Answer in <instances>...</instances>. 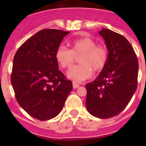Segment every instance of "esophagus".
Listing matches in <instances>:
<instances>
[{"instance_id":"34e87169","label":"esophagus","mask_w":146,"mask_h":146,"mask_svg":"<svg viewBox=\"0 0 146 146\" xmlns=\"http://www.w3.org/2000/svg\"><path fill=\"white\" fill-rule=\"evenodd\" d=\"M80 87V85L78 84V83H77V82H73V88H74V89L75 88H77Z\"/></svg>"}]
</instances>
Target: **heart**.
Wrapping results in <instances>:
<instances>
[{
  "label": "heart",
  "instance_id": "1",
  "mask_svg": "<svg viewBox=\"0 0 146 146\" xmlns=\"http://www.w3.org/2000/svg\"><path fill=\"white\" fill-rule=\"evenodd\" d=\"M71 50L60 46L55 52V60L63 68H69L80 56V65L72 67L67 72V77L74 82H82L92 76L94 72L104 69L108 59V51L105 46L96 44L88 37L76 39L70 42Z\"/></svg>",
  "mask_w": 146,
  "mask_h": 146
}]
</instances>
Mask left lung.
I'll use <instances>...</instances> for the list:
<instances>
[{
    "label": "left lung",
    "instance_id": "1",
    "mask_svg": "<svg viewBox=\"0 0 146 146\" xmlns=\"http://www.w3.org/2000/svg\"><path fill=\"white\" fill-rule=\"evenodd\" d=\"M99 33L109 51L108 59L96 79L86 85V105L94 116L109 118L123 111L136 91L139 64L124 36L106 28Z\"/></svg>",
    "mask_w": 146,
    "mask_h": 146
}]
</instances>
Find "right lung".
<instances>
[{
	"label": "right lung",
	"instance_id": "add662e5",
	"mask_svg": "<svg viewBox=\"0 0 146 146\" xmlns=\"http://www.w3.org/2000/svg\"><path fill=\"white\" fill-rule=\"evenodd\" d=\"M69 31L44 29L15 53L11 82L18 104L40 121L55 118L72 90V82L58 69L55 52Z\"/></svg>",
	"mask_w": 146,
	"mask_h": 146
}]
</instances>
